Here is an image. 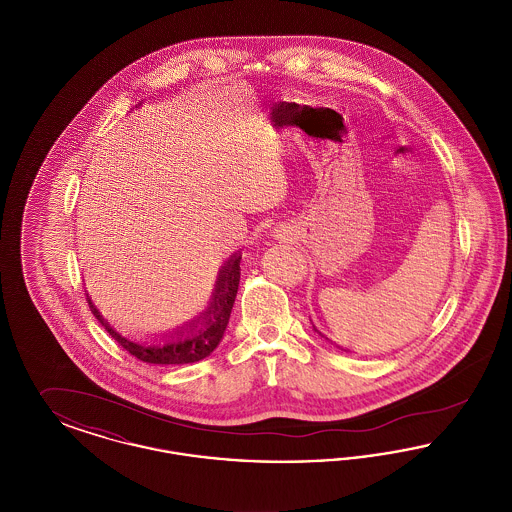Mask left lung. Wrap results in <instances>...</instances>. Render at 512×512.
Wrapping results in <instances>:
<instances>
[{"mask_svg": "<svg viewBox=\"0 0 512 512\" xmlns=\"http://www.w3.org/2000/svg\"><path fill=\"white\" fill-rule=\"evenodd\" d=\"M318 334H320V332H318Z\"/></svg>", "mask_w": 512, "mask_h": 512, "instance_id": "1", "label": "left lung"}]
</instances>
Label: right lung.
<instances>
[{"label": "right lung", "mask_w": 512, "mask_h": 512, "mask_svg": "<svg viewBox=\"0 0 512 512\" xmlns=\"http://www.w3.org/2000/svg\"><path fill=\"white\" fill-rule=\"evenodd\" d=\"M240 261L242 257L236 253L224 267L220 270L217 288L213 293L211 305L192 320L190 324L182 326L176 330L169 338H163L159 341H149V343H136V341L126 340L121 334H117L107 320L99 315L98 309L94 307L90 295H86L90 311L94 317L98 318L101 326L111 334V338L119 341L122 349L130 353L132 357L149 363V365H186V363H195L205 357H209L215 347L219 345L224 330L228 326V318L232 313L236 293H238V284H240Z\"/></svg>", "instance_id": "1"}]
</instances>
